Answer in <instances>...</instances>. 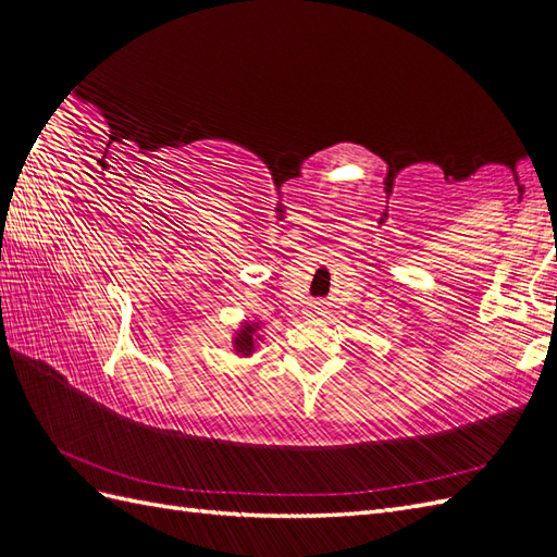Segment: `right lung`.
Returning <instances> with one entry per match:
<instances>
[{"mask_svg": "<svg viewBox=\"0 0 557 557\" xmlns=\"http://www.w3.org/2000/svg\"><path fill=\"white\" fill-rule=\"evenodd\" d=\"M258 323H244L242 330H237V334H234V350L239 352V356L248 358L252 350H256V332H258Z\"/></svg>", "mask_w": 557, "mask_h": 557, "instance_id": "obj_1", "label": "right lung"}]
</instances>
